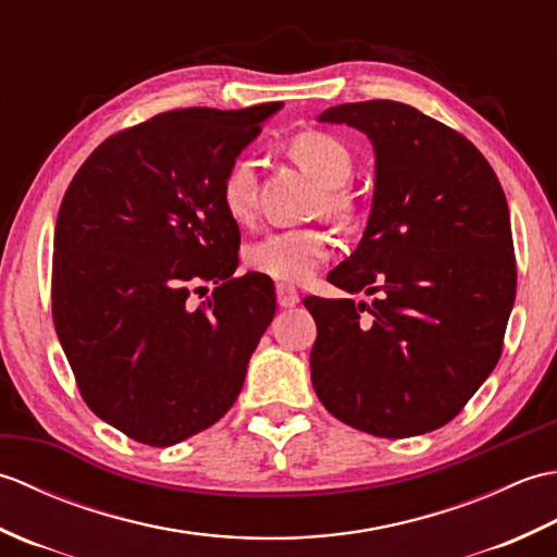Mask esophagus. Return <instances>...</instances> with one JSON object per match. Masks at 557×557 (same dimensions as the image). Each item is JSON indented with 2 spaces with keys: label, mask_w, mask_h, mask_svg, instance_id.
Masks as SVG:
<instances>
[{
  "label": "esophagus",
  "mask_w": 557,
  "mask_h": 557,
  "mask_svg": "<svg viewBox=\"0 0 557 557\" xmlns=\"http://www.w3.org/2000/svg\"><path fill=\"white\" fill-rule=\"evenodd\" d=\"M277 304L282 306V309H292V306H297L299 304V292H297V287H292V285H277Z\"/></svg>",
  "instance_id": "esophagus-1"
}]
</instances>
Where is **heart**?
Listing matches in <instances>:
<instances>
[{
  "label": "heart",
  "mask_w": 557,
  "mask_h": 557,
  "mask_svg": "<svg viewBox=\"0 0 557 557\" xmlns=\"http://www.w3.org/2000/svg\"><path fill=\"white\" fill-rule=\"evenodd\" d=\"M289 158L323 186L321 208L330 218L345 220L354 212V200L345 191L354 174V158L339 138L323 132L294 136ZM222 206L234 222H251L256 215V170L251 160H236L220 186ZM333 256V236L323 230H280L251 242L246 263L260 275L280 282H306Z\"/></svg>",
  "instance_id": "heart-1"
}]
</instances>
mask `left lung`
I'll return each instance as SVG.
<instances>
[{
  "instance_id": "8db88e82",
  "label": "left lung",
  "mask_w": 557,
  "mask_h": 557,
  "mask_svg": "<svg viewBox=\"0 0 557 557\" xmlns=\"http://www.w3.org/2000/svg\"><path fill=\"white\" fill-rule=\"evenodd\" d=\"M318 122L354 126L373 144L371 215L327 282L375 299H304L318 325L313 389L335 419L363 433L435 431L503 351L517 292L503 186L471 140L409 104L347 102Z\"/></svg>"
}]
</instances>
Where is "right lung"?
Listing matches in <instances>:
<instances>
[{
  "label": "right lung",
  "mask_w": 557,
  "mask_h": 557,
  "mask_svg": "<svg viewBox=\"0 0 557 557\" xmlns=\"http://www.w3.org/2000/svg\"><path fill=\"white\" fill-rule=\"evenodd\" d=\"M280 108L158 114L100 144L66 188L57 337L92 413L138 443L170 447L220 421L275 315L270 277H234L239 227L220 186ZM200 281L219 287L194 310Z\"/></svg>",
  "instance_id": "add662e5"
}]
</instances>
